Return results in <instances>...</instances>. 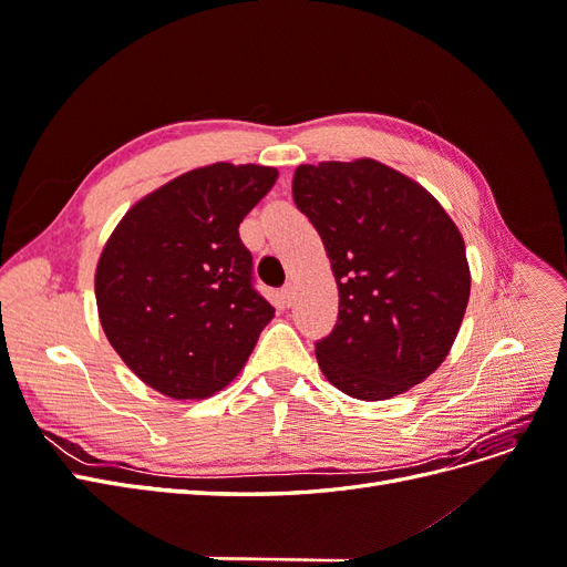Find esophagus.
I'll use <instances>...</instances> for the list:
<instances>
[{
    "instance_id": "esophagus-1",
    "label": "esophagus",
    "mask_w": 567,
    "mask_h": 567,
    "mask_svg": "<svg viewBox=\"0 0 567 567\" xmlns=\"http://www.w3.org/2000/svg\"><path fill=\"white\" fill-rule=\"evenodd\" d=\"M293 298H296L293 286H284V288H281V302H284V305H290V302H293Z\"/></svg>"
}]
</instances>
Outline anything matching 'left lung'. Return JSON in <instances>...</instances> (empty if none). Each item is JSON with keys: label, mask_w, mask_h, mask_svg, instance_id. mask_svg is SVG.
<instances>
[{"label": "left lung", "mask_w": 567, "mask_h": 567, "mask_svg": "<svg viewBox=\"0 0 567 567\" xmlns=\"http://www.w3.org/2000/svg\"><path fill=\"white\" fill-rule=\"evenodd\" d=\"M293 198L338 284V321L317 342L321 373L379 402L450 354L471 296L466 244L433 194L373 158L300 165Z\"/></svg>", "instance_id": "obj_1"}]
</instances>
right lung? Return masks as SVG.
Listing matches in <instances>:
<instances>
[{"mask_svg": "<svg viewBox=\"0 0 567 567\" xmlns=\"http://www.w3.org/2000/svg\"><path fill=\"white\" fill-rule=\"evenodd\" d=\"M277 167L213 163L136 200L101 250V329L134 375L173 400L227 388L274 317L238 225Z\"/></svg>", "mask_w": 567, "mask_h": 567, "instance_id": "right-lung-1", "label": "right lung"}]
</instances>
